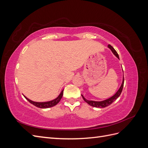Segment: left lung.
I'll return each mask as SVG.
<instances>
[{
  "label": "left lung",
  "instance_id": "8db88e82",
  "mask_svg": "<svg viewBox=\"0 0 148 148\" xmlns=\"http://www.w3.org/2000/svg\"><path fill=\"white\" fill-rule=\"evenodd\" d=\"M108 47L109 49H110V50L112 51V52H113L114 54L119 59V54L117 53V52H116V51L115 50V49H114V47L112 46H110V44H109V45H108ZM123 84H124V77L123 78V82H122V85H121V86L119 88L118 91L116 92L112 97H111L109 98V99H107L104 100V101H99V102H98V101H89V100H87L86 99H85V98L83 97V95H82V96L83 97V99H84V101L86 102H87L89 105H90V106H91L92 107H99V108H104V107H106L107 106L110 105L113 102H114L120 96V95H121V92H122V91Z\"/></svg>",
  "mask_w": 148,
  "mask_h": 148
}]
</instances>
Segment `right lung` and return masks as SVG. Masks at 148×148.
Here are the masks:
<instances>
[{"mask_svg":"<svg viewBox=\"0 0 148 148\" xmlns=\"http://www.w3.org/2000/svg\"><path fill=\"white\" fill-rule=\"evenodd\" d=\"M64 90H62V91L61 92V93L60 94V95L58 96L56 99H53L52 101H48V102H34L33 101H31L30 99H28L27 97H25L24 96V97L27 99L31 104H33L34 106H35L36 107H39V108H42V109H46V108H49V107H51L56 106V104H57L60 101V99H62V96H63V92Z\"/></svg>","mask_w":148,"mask_h":148,"instance_id":"1","label":"right lung"}]
</instances>
